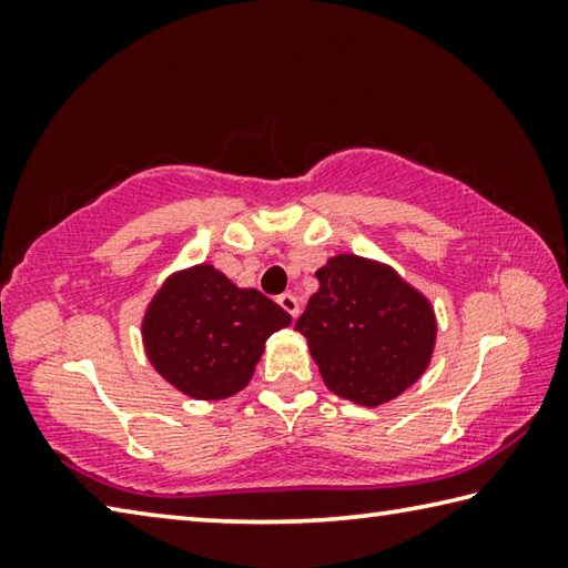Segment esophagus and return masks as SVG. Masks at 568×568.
Here are the masks:
<instances>
[{"label": "esophagus", "instance_id": "obj_1", "mask_svg": "<svg viewBox=\"0 0 568 568\" xmlns=\"http://www.w3.org/2000/svg\"><path fill=\"white\" fill-rule=\"evenodd\" d=\"M277 305H281L291 318H297V313H301V303H297V297L293 293H283L277 297Z\"/></svg>", "mask_w": 568, "mask_h": 568}]
</instances>
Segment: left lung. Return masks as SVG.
Wrapping results in <instances>:
<instances>
[{
	"label": "left lung",
	"instance_id": "left-lung-1",
	"mask_svg": "<svg viewBox=\"0 0 568 568\" xmlns=\"http://www.w3.org/2000/svg\"><path fill=\"white\" fill-rule=\"evenodd\" d=\"M318 291L295 331L328 390L365 408L398 398L428 371L436 311L396 267L338 253L315 271Z\"/></svg>",
	"mask_w": 568,
	"mask_h": 568
}]
</instances>
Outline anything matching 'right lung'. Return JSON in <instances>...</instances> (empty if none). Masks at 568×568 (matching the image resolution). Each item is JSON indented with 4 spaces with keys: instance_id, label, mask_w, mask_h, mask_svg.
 Masks as SVG:
<instances>
[{
    "instance_id": "add662e5",
    "label": "right lung",
    "mask_w": 568,
    "mask_h": 568,
    "mask_svg": "<svg viewBox=\"0 0 568 568\" xmlns=\"http://www.w3.org/2000/svg\"><path fill=\"white\" fill-rule=\"evenodd\" d=\"M293 323L255 287H240L213 263L170 273L142 313V348L182 396L225 400L253 378L265 341Z\"/></svg>"
}]
</instances>
